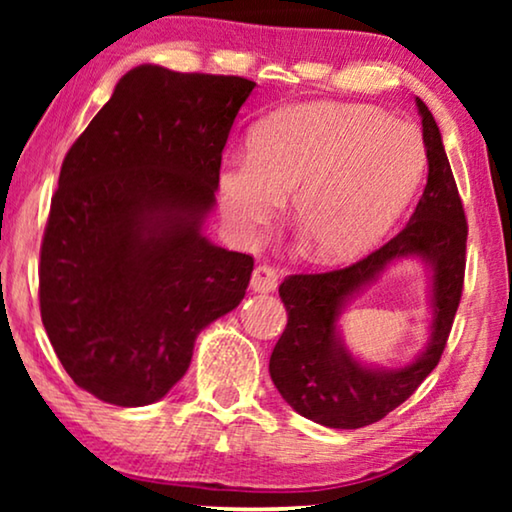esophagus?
I'll use <instances>...</instances> for the list:
<instances>
[{
	"instance_id": "34e87169",
	"label": "esophagus",
	"mask_w": 512,
	"mask_h": 512,
	"mask_svg": "<svg viewBox=\"0 0 512 512\" xmlns=\"http://www.w3.org/2000/svg\"><path fill=\"white\" fill-rule=\"evenodd\" d=\"M277 270L272 265H256L254 275H251V289L258 293H270L277 289Z\"/></svg>"
}]
</instances>
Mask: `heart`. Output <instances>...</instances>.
Returning <instances> with one entry per match:
<instances>
[{"label":"heart","instance_id":"heart-1","mask_svg":"<svg viewBox=\"0 0 512 512\" xmlns=\"http://www.w3.org/2000/svg\"><path fill=\"white\" fill-rule=\"evenodd\" d=\"M426 167L415 125L363 104L310 102L258 125L251 156L228 160L221 207L242 237L268 226L293 193L291 214L312 256L345 261L387 233Z\"/></svg>","mask_w":512,"mask_h":512}]
</instances>
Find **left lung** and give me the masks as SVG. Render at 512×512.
Masks as SVG:
<instances>
[{"label":"left lung","mask_w":512,"mask_h":512,"mask_svg":"<svg viewBox=\"0 0 512 512\" xmlns=\"http://www.w3.org/2000/svg\"><path fill=\"white\" fill-rule=\"evenodd\" d=\"M429 177L415 214L398 235L347 268L289 275L279 284L286 328L270 356V377L298 415L331 429H361L380 422L415 394L438 366L450 338L466 272L468 223L457 181L443 149L436 118L417 97ZM419 255L434 270V324L430 347L398 371L361 367L337 335L346 300L389 262Z\"/></svg>","instance_id":"1"}]
</instances>
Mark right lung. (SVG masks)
I'll use <instances>...</instances> for the list:
<instances>
[{"label":"right lung","instance_id":"obj_1","mask_svg":"<svg viewBox=\"0 0 512 512\" xmlns=\"http://www.w3.org/2000/svg\"><path fill=\"white\" fill-rule=\"evenodd\" d=\"M256 83L130 69L62 160L39 261L48 340L76 387L156 403L198 333L240 305L254 258L202 237L221 153Z\"/></svg>","mask_w":512,"mask_h":512}]
</instances>
